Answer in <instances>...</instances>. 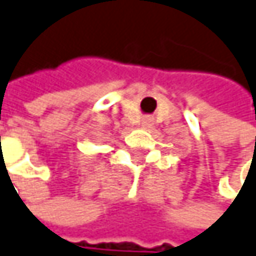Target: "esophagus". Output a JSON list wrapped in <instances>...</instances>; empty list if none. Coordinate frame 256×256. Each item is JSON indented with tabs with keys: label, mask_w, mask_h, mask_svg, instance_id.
I'll list each match as a JSON object with an SVG mask.
<instances>
[{
	"label": "esophagus",
	"mask_w": 256,
	"mask_h": 256,
	"mask_svg": "<svg viewBox=\"0 0 256 256\" xmlns=\"http://www.w3.org/2000/svg\"><path fill=\"white\" fill-rule=\"evenodd\" d=\"M148 123H150V122H145V124H148Z\"/></svg>",
	"instance_id": "1"
}]
</instances>
